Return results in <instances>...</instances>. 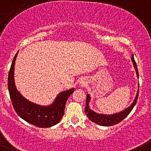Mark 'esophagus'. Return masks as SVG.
<instances>
[{
	"instance_id": "obj_1",
	"label": "esophagus",
	"mask_w": 151,
	"mask_h": 151,
	"mask_svg": "<svg viewBox=\"0 0 151 151\" xmlns=\"http://www.w3.org/2000/svg\"><path fill=\"white\" fill-rule=\"evenodd\" d=\"M84 84H85V82H80V85L81 86H84Z\"/></svg>"
}]
</instances>
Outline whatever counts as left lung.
I'll return each mask as SVG.
<instances>
[{
	"label": "left lung",
	"instance_id": "8db88e82",
	"mask_svg": "<svg viewBox=\"0 0 151 151\" xmlns=\"http://www.w3.org/2000/svg\"><path fill=\"white\" fill-rule=\"evenodd\" d=\"M131 60L133 64L134 68H135V70L136 72V74L137 78H139V74H138V70H137V64L135 62V59H134L133 54L132 55ZM138 92H139V82H138V89H137V92L136 94V97H135V100H134L132 103L128 107H127L126 109H125L124 110L121 111L120 112H117V113L112 114V115H105V114H99L95 112L94 111L91 110L90 107H89V102L91 100V97L89 94H87V100H86V107H85V113L87 115V117L92 121L94 123L97 124V125H102V126H111V125H116V124L119 123L120 122H121L123 119H125L127 115H129L130 112H131L133 107H135V104L137 100V97H138Z\"/></svg>",
	"mask_w": 151,
	"mask_h": 151
}]
</instances>
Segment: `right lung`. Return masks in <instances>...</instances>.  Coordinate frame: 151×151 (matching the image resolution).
<instances>
[{"mask_svg":"<svg viewBox=\"0 0 151 151\" xmlns=\"http://www.w3.org/2000/svg\"><path fill=\"white\" fill-rule=\"evenodd\" d=\"M18 51L13 59L8 73V87L11 102L16 113L25 121L39 127H49L55 125L62 118L64 107L69 96L74 92L72 88L60 92L52 104L40 105L28 100L22 95L16 87L14 80V67Z\"/></svg>","mask_w":151,"mask_h":151,"instance_id":"add662e5","label":"right lung"}]
</instances>
